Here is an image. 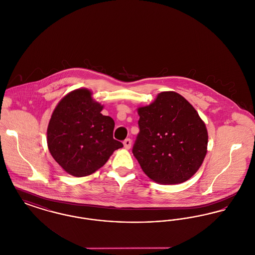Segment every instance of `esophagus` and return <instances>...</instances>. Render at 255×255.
I'll list each match as a JSON object with an SVG mask.
<instances>
[{
	"mask_svg": "<svg viewBox=\"0 0 255 255\" xmlns=\"http://www.w3.org/2000/svg\"><path fill=\"white\" fill-rule=\"evenodd\" d=\"M123 145H124V148L125 149H130L131 148V146H132V140L130 139V138H126L124 141H123Z\"/></svg>",
	"mask_w": 255,
	"mask_h": 255,
	"instance_id": "1",
	"label": "esophagus"
}]
</instances>
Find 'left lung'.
<instances>
[{"mask_svg": "<svg viewBox=\"0 0 255 255\" xmlns=\"http://www.w3.org/2000/svg\"><path fill=\"white\" fill-rule=\"evenodd\" d=\"M139 116L133 154L154 182L177 184L189 180L207 152L206 124L194 107L176 92H161Z\"/></svg>", "mask_w": 255, "mask_h": 255, "instance_id": "8db88e82", "label": "left lung"}]
</instances>
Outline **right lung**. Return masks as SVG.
I'll return each mask as SVG.
<instances>
[{"label":"right lung","mask_w":255,"mask_h":255,"mask_svg":"<svg viewBox=\"0 0 255 255\" xmlns=\"http://www.w3.org/2000/svg\"><path fill=\"white\" fill-rule=\"evenodd\" d=\"M92 96L85 88L66 95L53 110L47 130L50 155L74 177L95 173L123 147L113 137L114 120L101 114L103 105Z\"/></svg>","instance_id":"right-lung-1"}]
</instances>
